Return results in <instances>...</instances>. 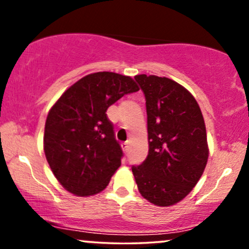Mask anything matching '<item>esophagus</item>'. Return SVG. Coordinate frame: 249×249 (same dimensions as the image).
Returning a JSON list of instances; mask_svg holds the SVG:
<instances>
[{"instance_id": "34e87169", "label": "esophagus", "mask_w": 249, "mask_h": 249, "mask_svg": "<svg viewBox=\"0 0 249 249\" xmlns=\"http://www.w3.org/2000/svg\"><path fill=\"white\" fill-rule=\"evenodd\" d=\"M122 148H123V151H124L125 153H127L128 152V148H130V144H128V142H122Z\"/></svg>"}]
</instances>
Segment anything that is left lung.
Listing matches in <instances>:
<instances>
[{
    "label": "left lung",
    "mask_w": 249,
    "mask_h": 249,
    "mask_svg": "<svg viewBox=\"0 0 249 249\" xmlns=\"http://www.w3.org/2000/svg\"><path fill=\"white\" fill-rule=\"evenodd\" d=\"M145 95L148 154L132 166L139 192L157 206H171L187 196L208 159L206 127L198 103L166 77L137 75Z\"/></svg>",
    "instance_id": "left-lung-1"
}]
</instances>
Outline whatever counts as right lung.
Here are the masks:
<instances>
[{"label": "right lung", "mask_w": 249, "mask_h": 249, "mask_svg": "<svg viewBox=\"0 0 249 249\" xmlns=\"http://www.w3.org/2000/svg\"><path fill=\"white\" fill-rule=\"evenodd\" d=\"M138 90L131 77L95 72L71 85L51 107L43 139L45 158L70 193L93 196L108 185L121 166L123 151L107 110Z\"/></svg>", "instance_id": "add662e5"}]
</instances>
